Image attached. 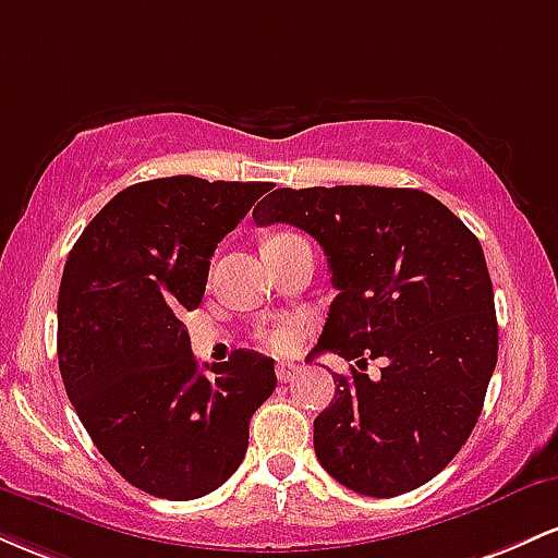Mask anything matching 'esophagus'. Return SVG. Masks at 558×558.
I'll return each instance as SVG.
<instances>
[{
	"mask_svg": "<svg viewBox=\"0 0 558 558\" xmlns=\"http://www.w3.org/2000/svg\"><path fill=\"white\" fill-rule=\"evenodd\" d=\"M299 373H301V367L293 362H280L278 367H275V375H278L280 383H291Z\"/></svg>",
	"mask_w": 558,
	"mask_h": 558,
	"instance_id": "esophagus-1",
	"label": "esophagus"
}]
</instances>
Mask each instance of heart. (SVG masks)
Returning <instances> with one entry per match:
<instances>
[{"label":"heart","mask_w":558,"mask_h":558,"mask_svg":"<svg viewBox=\"0 0 558 558\" xmlns=\"http://www.w3.org/2000/svg\"><path fill=\"white\" fill-rule=\"evenodd\" d=\"M288 235L291 233H278V235H272V239H267L265 243L288 239ZM296 338H299V330L293 328V325H278V328L267 330L265 336H262V341H265L267 349H272V351H288L293 343H296Z\"/></svg>","instance_id":"b5f03b06"}]
</instances>
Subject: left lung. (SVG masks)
Wrapping results in <instances>:
<instances>
[{
    "label": "left lung",
    "mask_w": 558,
    "mask_h": 558,
    "mask_svg": "<svg viewBox=\"0 0 558 558\" xmlns=\"http://www.w3.org/2000/svg\"><path fill=\"white\" fill-rule=\"evenodd\" d=\"M257 226L310 233L338 291L310 360L325 351L383 360L351 367L315 420V453L338 483L373 498L409 493L466 444L498 360L485 254L446 204L417 189H278Z\"/></svg>",
    "instance_id": "left-lung-1"
}]
</instances>
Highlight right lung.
<instances>
[{"label":"right lung","instance_id":"1","mask_svg":"<svg viewBox=\"0 0 558 558\" xmlns=\"http://www.w3.org/2000/svg\"><path fill=\"white\" fill-rule=\"evenodd\" d=\"M270 189L194 175L128 185L68 254L57 299L68 399L101 457L157 498L220 488L278 383L270 356L246 349L198 373L178 319L202 304L217 243Z\"/></svg>","mask_w":558,"mask_h":558}]
</instances>
